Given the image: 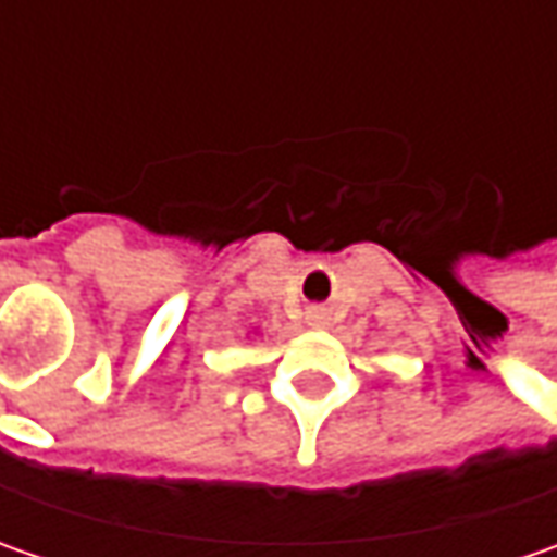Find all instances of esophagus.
<instances>
[{
	"label": "esophagus",
	"mask_w": 557,
	"mask_h": 557,
	"mask_svg": "<svg viewBox=\"0 0 557 557\" xmlns=\"http://www.w3.org/2000/svg\"><path fill=\"white\" fill-rule=\"evenodd\" d=\"M307 325H312V329H325V325H329V312L322 310V307H310V310H307Z\"/></svg>",
	"instance_id": "1"
}]
</instances>
